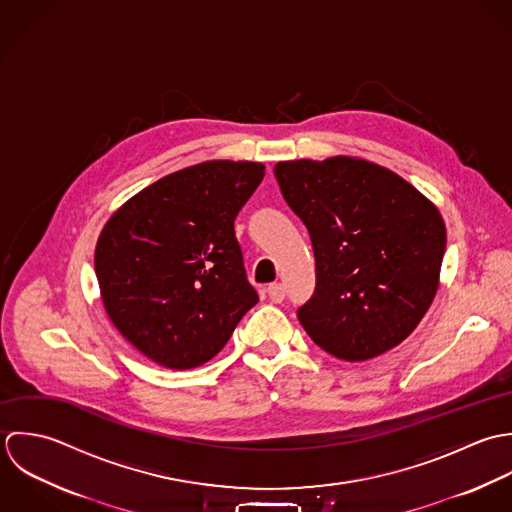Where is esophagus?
<instances>
[{
  "label": "esophagus",
  "instance_id": "obj_1",
  "mask_svg": "<svg viewBox=\"0 0 512 512\" xmlns=\"http://www.w3.org/2000/svg\"><path fill=\"white\" fill-rule=\"evenodd\" d=\"M267 295H269V299H271L273 303H283V299H285V289H283L281 283H275V285H269V287H267Z\"/></svg>",
  "mask_w": 512,
  "mask_h": 512
}]
</instances>
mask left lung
<instances>
[{"label": "left lung", "mask_w": 512, "mask_h": 512, "mask_svg": "<svg viewBox=\"0 0 512 512\" xmlns=\"http://www.w3.org/2000/svg\"><path fill=\"white\" fill-rule=\"evenodd\" d=\"M275 176L312 241L316 289L297 312L308 336L346 362L396 348L439 287V209L396 172L354 156L279 162Z\"/></svg>", "instance_id": "1"}]
</instances>
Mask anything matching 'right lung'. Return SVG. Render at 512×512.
<instances>
[{
	"instance_id": "add662e5",
	"label": "right lung",
	"mask_w": 512,
	"mask_h": 512,
	"mask_svg": "<svg viewBox=\"0 0 512 512\" xmlns=\"http://www.w3.org/2000/svg\"><path fill=\"white\" fill-rule=\"evenodd\" d=\"M263 176L259 162H202L150 184L104 223L95 249L104 310L158 366L209 362L257 305L233 221Z\"/></svg>"
}]
</instances>
